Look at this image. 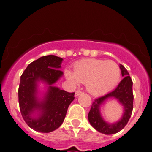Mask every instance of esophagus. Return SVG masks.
<instances>
[{"mask_svg":"<svg viewBox=\"0 0 152 152\" xmlns=\"http://www.w3.org/2000/svg\"><path fill=\"white\" fill-rule=\"evenodd\" d=\"M81 94H83L82 91H80V90H77V91H76V92H75V96H78L79 95H80Z\"/></svg>","mask_w":152,"mask_h":152,"instance_id":"obj_1","label":"esophagus"}]
</instances>
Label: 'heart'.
Instances as JSON below:
<instances>
[{
    "instance_id": "1",
    "label": "heart",
    "mask_w": 152,
    "mask_h": 152,
    "mask_svg": "<svg viewBox=\"0 0 152 152\" xmlns=\"http://www.w3.org/2000/svg\"><path fill=\"white\" fill-rule=\"evenodd\" d=\"M64 75L71 82L86 84L90 94L100 96L112 91L119 84L121 71L113 61L88 58L75 63L74 72L67 69Z\"/></svg>"
}]
</instances>
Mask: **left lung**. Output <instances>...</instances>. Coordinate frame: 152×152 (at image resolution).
<instances>
[{
  "instance_id": "obj_1",
  "label": "left lung",
  "mask_w": 152,
  "mask_h": 152,
  "mask_svg": "<svg viewBox=\"0 0 152 152\" xmlns=\"http://www.w3.org/2000/svg\"><path fill=\"white\" fill-rule=\"evenodd\" d=\"M122 76L124 78L120 81L116 89L105 96L99 97L93 102L91 110L88 113V120L91 126L101 133L112 135L121 131L130 119L133 109V93L132 80L127 70L122 64L119 65ZM109 98H115L124 107V114L121 119L116 123L108 124L102 119L100 113V106Z\"/></svg>"
}]
</instances>
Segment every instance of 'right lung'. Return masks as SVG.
Here are the masks:
<instances>
[{
	"mask_svg": "<svg viewBox=\"0 0 152 152\" xmlns=\"http://www.w3.org/2000/svg\"><path fill=\"white\" fill-rule=\"evenodd\" d=\"M63 59L56 56L39 58L29 64L20 77L18 97L24 121L31 129L39 132H51L60 127L67 110L75 99V93L55 87L63 75ZM44 83L47 91L38 97V83Z\"/></svg>",
	"mask_w": 152,
	"mask_h": 152,
	"instance_id": "add662e5",
	"label": "right lung"
}]
</instances>
